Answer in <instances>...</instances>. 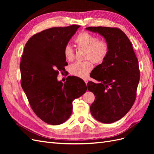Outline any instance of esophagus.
<instances>
[{"label": "esophagus", "mask_w": 154, "mask_h": 154, "mask_svg": "<svg viewBox=\"0 0 154 154\" xmlns=\"http://www.w3.org/2000/svg\"><path fill=\"white\" fill-rule=\"evenodd\" d=\"M84 81H85V84H86V85H87V83H88V81H87V80H85Z\"/></svg>", "instance_id": "1"}]
</instances>
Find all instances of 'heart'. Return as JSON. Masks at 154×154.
Returning a JSON list of instances; mask_svg holds the SVG:
<instances>
[{
	"instance_id": "heart-1",
	"label": "heart",
	"mask_w": 154,
	"mask_h": 154,
	"mask_svg": "<svg viewBox=\"0 0 154 154\" xmlns=\"http://www.w3.org/2000/svg\"><path fill=\"white\" fill-rule=\"evenodd\" d=\"M77 47L85 49L84 58L89 59L96 64L103 62L109 53V44L104 40H99L97 37L87 31H83L74 39ZM63 55L68 61H72L74 58V51L71 45H66L63 48ZM92 69V64L89 60L83 62H76L69 68L72 75L85 78Z\"/></svg>"
}]
</instances>
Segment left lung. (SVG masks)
<instances>
[{"label":"left lung","mask_w":154,"mask_h":154,"mask_svg":"<svg viewBox=\"0 0 154 154\" xmlns=\"http://www.w3.org/2000/svg\"><path fill=\"white\" fill-rule=\"evenodd\" d=\"M109 44V53L101 64L93 69L92 78L98 82L87 83L88 90L96 96L91 112L96 120L112 123L122 119L132 108L136 98L140 78L138 60L132 43L117 27H88Z\"/></svg>","instance_id":"left-lung-1"}]
</instances>
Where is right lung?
Masks as SVG:
<instances>
[{"label":"right lung","instance_id":"right-lung-1","mask_svg":"<svg viewBox=\"0 0 154 154\" xmlns=\"http://www.w3.org/2000/svg\"><path fill=\"white\" fill-rule=\"evenodd\" d=\"M54 27L32 35L27 42L20 64L21 85L32 110L46 123L58 125L69 118L72 101L86 92L82 79L71 76L63 83L59 71L68 63L63 48L80 27Z\"/></svg>","mask_w":154,"mask_h":154}]
</instances>
